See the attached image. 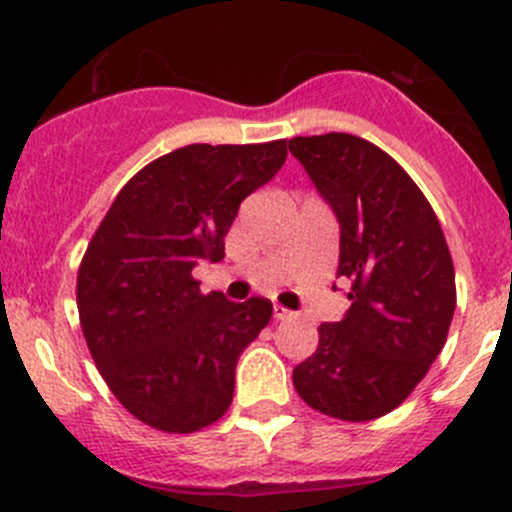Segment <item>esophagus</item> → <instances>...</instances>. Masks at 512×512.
<instances>
[{"mask_svg": "<svg viewBox=\"0 0 512 512\" xmlns=\"http://www.w3.org/2000/svg\"><path fill=\"white\" fill-rule=\"evenodd\" d=\"M272 312H275V319H280V322H285V319L294 317V312H289V309L282 307V304H275V309H272Z\"/></svg>", "mask_w": 512, "mask_h": 512, "instance_id": "34e87169", "label": "esophagus"}]
</instances>
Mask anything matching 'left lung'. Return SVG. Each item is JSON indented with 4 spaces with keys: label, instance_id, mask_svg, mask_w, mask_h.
I'll return each instance as SVG.
<instances>
[{
    "label": "left lung",
    "instance_id": "left-lung-1",
    "mask_svg": "<svg viewBox=\"0 0 512 512\" xmlns=\"http://www.w3.org/2000/svg\"><path fill=\"white\" fill-rule=\"evenodd\" d=\"M289 153L332 205L337 277L352 299L319 327L317 352L294 366L304 404L342 421H371L409 399L446 344L456 272L426 195L389 153L352 133L297 136Z\"/></svg>",
    "mask_w": 512,
    "mask_h": 512
}]
</instances>
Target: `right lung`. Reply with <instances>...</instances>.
I'll list each match as a JSON object with an SVG mask.
<instances>
[{
    "mask_svg": "<svg viewBox=\"0 0 512 512\" xmlns=\"http://www.w3.org/2000/svg\"><path fill=\"white\" fill-rule=\"evenodd\" d=\"M287 141L165 153L121 188L76 277L81 329L123 409L165 433H193L230 409L242 349L272 302L200 292L193 267L225 257L242 200L275 178Z\"/></svg>",
    "mask_w": 512,
    "mask_h": 512,
    "instance_id": "add662e5",
    "label": "right lung"
}]
</instances>
